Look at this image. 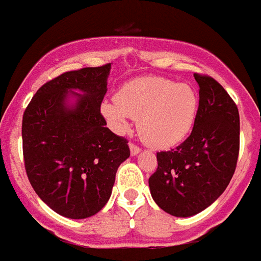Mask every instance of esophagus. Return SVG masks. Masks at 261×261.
Listing matches in <instances>:
<instances>
[{"mask_svg": "<svg viewBox=\"0 0 261 261\" xmlns=\"http://www.w3.org/2000/svg\"><path fill=\"white\" fill-rule=\"evenodd\" d=\"M129 148H130V153L135 156V154H139L140 150H141V148H140L139 145H136L135 143H129Z\"/></svg>", "mask_w": 261, "mask_h": 261, "instance_id": "1", "label": "esophagus"}]
</instances>
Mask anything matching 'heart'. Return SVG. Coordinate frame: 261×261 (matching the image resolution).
<instances>
[{"label": "heart", "instance_id": "heart-1", "mask_svg": "<svg viewBox=\"0 0 261 261\" xmlns=\"http://www.w3.org/2000/svg\"><path fill=\"white\" fill-rule=\"evenodd\" d=\"M197 108L192 87L164 77H141L125 84L101 111L118 132H125L132 117L139 120L140 136L148 145L169 148L191 132Z\"/></svg>", "mask_w": 261, "mask_h": 261}]
</instances>
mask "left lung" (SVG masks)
<instances>
[{"instance_id": "8db88e82", "label": "left lung", "mask_w": 261, "mask_h": 261, "mask_svg": "<svg viewBox=\"0 0 261 261\" xmlns=\"http://www.w3.org/2000/svg\"><path fill=\"white\" fill-rule=\"evenodd\" d=\"M199 109L191 135L171 150L157 152V169L149 177L152 197L177 217L193 216L225 191L240 149L238 105L216 80L195 73Z\"/></svg>"}]
</instances>
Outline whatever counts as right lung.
Instances as JSON below:
<instances>
[{
    "label": "right lung",
    "instance_id": "1",
    "mask_svg": "<svg viewBox=\"0 0 261 261\" xmlns=\"http://www.w3.org/2000/svg\"><path fill=\"white\" fill-rule=\"evenodd\" d=\"M109 70L105 64L62 73L45 83L23 112L28 178L45 204L69 219L104 208L117 168L130 154L128 140L107 128L101 115ZM69 93L77 97L73 108L65 107Z\"/></svg>",
    "mask_w": 261,
    "mask_h": 261
}]
</instances>
